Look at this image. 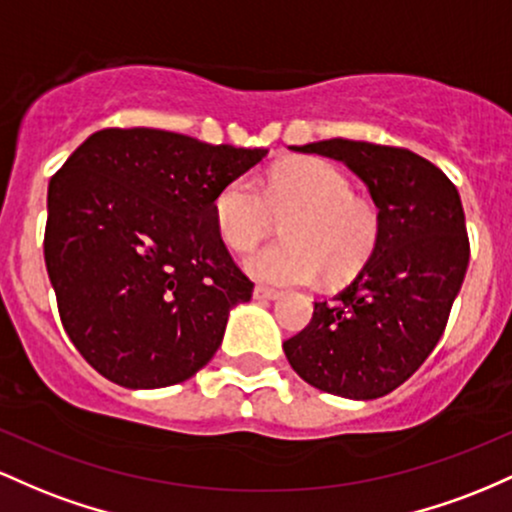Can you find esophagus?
Here are the masks:
<instances>
[{
	"instance_id": "obj_1",
	"label": "esophagus",
	"mask_w": 512,
	"mask_h": 512,
	"mask_svg": "<svg viewBox=\"0 0 512 512\" xmlns=\"http://www.w3.org/2000/svg\"><path fill=\"white\" fill-rule=\"evenodd\" d=\"M280 292L273 290V287H263V285H256L254 287V300H278Z\"/></svg>"
}]
</instances>
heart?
<instances>
[{"mask_svg": "<svg viewBox=\"0 0 512 512\" xmlns=\"http://www.w3.org/2000/svg\"><path fill=\"white\" fill-rule=\"evenodd\" d=\"M283 241L246 256L244 268L266 285H304L324 273L329 285L346 283L375 251L380 212L353 195L348 176L321 159L273 166L261 188L251 176L222 186L212 203L220 237L232 251H249L284 217Z\"/></svg>", "mask_w": 512, "mask_h": 512, "instance_id": "b5f03b06", "label": "heart"}]
</instances>
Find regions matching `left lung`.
I'll list each match as a JSON object with an SVG mask.
<instances>
[{"label":"left lung","mask_w":512,"mask_h":512,"mask_svg":"<svg viewBox=\"0 0 512 512\" xmlns=\"http://www.w3.org/2000/svg\"><path fill=\"white\" fill-rule=\"evenodd\" d=\"M343 162L380 212V239L363 271L283 350L312 387L346 399L394 392L438 346L464 273L469 237L455 183L404 147L321 140L292 147Z\"/></svg>","instance_id":"obj_1"}]
</instances>
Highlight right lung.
Returning <instances> with one entry per match:
<instances>
[{"mask_svg": "<svg viewBox=\"0 0 512 512\" xmlns=\"http://www.w3.org/2000/svg\"><path fill=\"white\" fill-rule=\"evenodd\" d=\"M268 149L208 145L154 128H106L48 186L45 268L84 360L128 389L193 377L251 300L212 203Z\"/></svg>", "mask_w": 512, "mask_h": 512, "instance_id": "obj_1", "label": "right lung"}]
</instances>
